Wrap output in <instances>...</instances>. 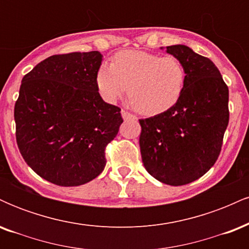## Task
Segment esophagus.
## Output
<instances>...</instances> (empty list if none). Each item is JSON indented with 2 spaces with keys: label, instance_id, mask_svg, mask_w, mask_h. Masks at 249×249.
<instances>
[{
  "label": "esophagus",
  "instance_id": "34e87169",
  "mask_svg": "<svg viewBox=\"0 0 249 249\" xmlns=\"http://www.w3.org/2000/svg\"><path fill=\"white\" fill-rule=\"evenodd\" d=\"M122 117L124 121H134V119H136V116L125 110H122Z\"/></svg>",
  "mask_w": 249,
  "mask_h": 249
}]
</instances>
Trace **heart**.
Returning <instances> with one entry per match:
<instances>
[{
    "label": "heart",
    "instance_id": "heart-1",
    "mask_svg": "<svg viewBox=\"0 0 249 249\" xmlns=\"http://www.w3.org/2000/svg\"><path fill=\"white\" fill-rule=\"evenodd\" d=\"M96 85L105 101L115 103L128 90V103L146 116L172 108L181 98L186 85V69L176 56L142 50L116 53L112 63L102 64Z\"/></svg>",
    "mask_w": 249,
    "mask_h": 249
}]
</instances>
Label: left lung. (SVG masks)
<instances>
[{
    "label": "left lung",
    "mask_w": 249,
    "mask_h": 249,
    "mask_svg": "<svg viewBox=\"0 0 249 249\" xmlns=\"http://www.w3.org/2000/svg\"><path fill=\"white\" fill-rule=\"evenodd\" d=\"M160 49L182 62L186 85L172 108L139 119V146L153 178L180 186L204 176L218 159L230 119L228 88L215 64L187 45Z\"/></svg>",
    "instance_id": "1"
}]
</instances>
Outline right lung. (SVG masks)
Masks as SVG:
<instances>
[{"label": "right lung", "instance_id": "add662e5", "mask_svg": "<svg viewBox=\"0 0 249 249\" xmlns=\"http://www.w3.org/2000/svg\"><path fill=\"white\" fill-rule=\"evenodd\" d=\"M99 51L45 58L22 79L14 117L19 152L34 172L58 186H79L104 170L105 147L123 123L121 108L96 85Z\"/></svg>", "mask_w": 249, "mask_h": 249}]
</instances>
